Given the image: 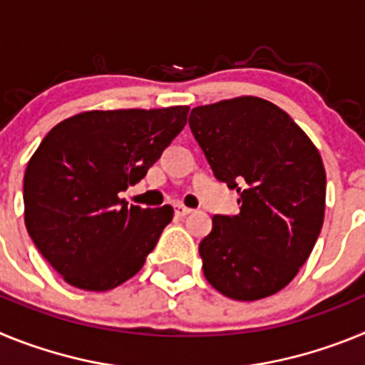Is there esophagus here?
Instances as JSON below:
<instances>
[{
	"label": "esophagus",
	"mask_w": 365,
	"mask_h": 365,
	"mask_svg": "<svg viewBox=\"0 0 365 365\" xmlns=\"http://www.w3.org/2000/svg\"><path fill=\"white\" fill-rule=\"evenodd\" d=\"M175 214L180 215V217H185V215L192 214V208H188V206H185V205H177L175 206Z\"/></svg>",
	"instance_id": "1"
}]
</instances>
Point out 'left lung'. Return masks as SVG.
<instances>
[{
    "instance_id": "1",
    "label": "left lung",
    "mask_w": 365,
    "mask_h": 365,
    "mask_svg": "<svg viewBox=\"0 0 365 365\" xmlns=\"http://www.w3.org/2000/svg\"><path fill=\"white\" fill-rule=\"evenodd\" d=\"M190 128L241 212L214 215L199 245L215 291L240 302L285 289L309 259L325 215L320 151L282 108L259 96L197 106Z\"/></svg>"
}]
</instances>
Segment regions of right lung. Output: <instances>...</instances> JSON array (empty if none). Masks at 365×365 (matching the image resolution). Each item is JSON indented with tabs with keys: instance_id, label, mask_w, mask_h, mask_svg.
<instances>
[{
	"instance_id": "add662e5",
	"label": "right lung",
	"mask_w": 365,
	"mask_h": 365,
	"mask_svg": "<svg viewBox=\"0 0 365 365\" xmlns=\"http://www.w3.org/2000/svg\"><path fill=\"white\" fill-rule=\"evenodd\" d=\"M188 111L95 109L45 135L25 170V227L69 285L111 291L143 269L173 208L128 206L118 193L146 175Z\"/></svg>"
}]
</instances>
